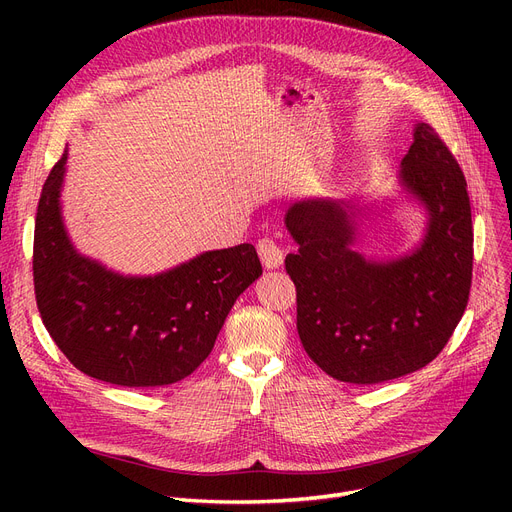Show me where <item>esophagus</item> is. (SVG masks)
Listing matches in <instances>:
<instances>
[{
    "label": "esophagus",
    "instance_id": "esophagus-1",
    "mask_svg": "<svg viewBox=\"0 0 512 512\" xmlns=\"http://www.w3.org/2000/svg\"><path fill=\"white\" fill-rule=\"evenodd\" d=\"M257 255H259L265 270H276V267H280L282 261H284L282 249L276 245L272 238H261L257 242Z\"/></svg>",
    "mask_w": 512,
    "mask_h": 512
}]
</instances>
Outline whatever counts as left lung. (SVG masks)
Listing matches in <instances>:
<instances>
[{
    "instance_id": "1",
    "label": "left lung",
    "mask_w": 512,
    "mask_h": 512,
    "mask_svg": "<svg viewBox=\"0 0 512 512\" xmlns=\"http://www.w3.org/2000/svg\"><path fill=\"white\" fill-rule=\"evenodd\" d=\"M402 191L423 205L427 228L398 259L353 249L363 209L344 199L292 203L284 224L297 286V330L307 355L334 380L380 384L434 361L467 309L473 226L467 180L438 132L415 124L400 161Z\"/></svg>"
}]
</instances>
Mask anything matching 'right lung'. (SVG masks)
I'll list each match as a JSON object with an SVG mask.
<instances>
[{
	"label": "right lung",
	"instance_id": "1",
	"mask_svg": "<svg viewBox=\"0 0 512 512\" xmlns=\"http://www.w3.org/2000/svg\"><path fill=\"white\" fill-rule=\"evenodd\" d=\"M68 153L37 207L33 278L43 324L66 359L95 380L157 388L184 380L211 353L234 301L259 276L249 242L207 251L157 276H122L80 255L62 220Z\"/></svg>",
	"mask_w": 512,
	"mask_h": 512
}]
</instances>
